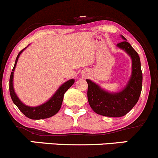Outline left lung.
Returning <instances> with one entry per match:
<instances>
[{
  "label": "left lung",
  "mask_w": 158,
  "mask_h": 158,
  "mask_svg": "<svg viewBox=\"0 0 158 158\" xmlns=\"http://www.w3.org/2000/svg\"><path fill=\"white\" fill-rule=\"evenodd\" d=\"M124 41L117 44L118 48L125 50L132 60L131 76L125 89L118 92H109L91 81L88 83V101L95 113L107 117H122L128 113L139 99L142 88V72L138 52L127 40L122 36Z\"/></svg>",
  "instance_id": "left-lung-1"
}]
</instances>
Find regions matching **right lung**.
<instances>
[{
  "label": "right lung",
  "instance_id": "1",
  "mask_svg": "<svg viewBox=\"0 0 158 158\" xmlns=\"http://www.w3.org/2000/svg\"><path fill=\"white\" fill-rule=\"evenodd\" d=\"M27 47H25L24 49H22V50L18 53L17 58H16L14 66L10 73V87H9V89H10V97L11 98H12L13 102L17 106V108L20 109V111H21L25 116L29 118L34 119V120L47 118L53 116L54 114H56L59 111H60L62 106V103H63V99L65 92L73 85V83L75 82V80L74 79H69L67 82H64L60 88L57 89L56 92L53 94V95L49 98L48 101L46 102L44 104L40 105V106H36V107H30V106H26V105L23 104V103L19 99V98L17 97V95H16L15 92H14V86H13V79H14V69H15L16 65H17L19 56H20V55L22 53V52H23Z\"/></svg>",
  "mask_w": 158,
  "mask_h": 158
}]
</instances>
